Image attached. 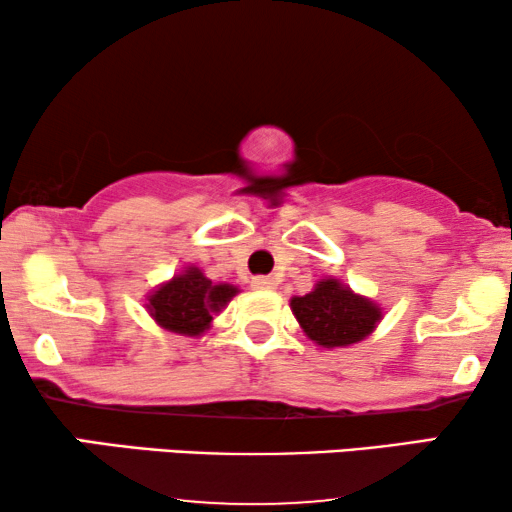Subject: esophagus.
<instances>
[{
	"mask_svg": "<svg viewBox=\"0 0 512 512\" xmlns=\"http://www.w3.org/2000/svg\"><path fill=\"white\" fill-rule=\"evenodd\" d=\"M251 286L258 291H270V289H275L277 282L272 277H254L251 279Z\"/></svg>",
	"mask_w": 512,
	"mask_h": 512,
	"instance_id": "esophagus-1",
	"label": "esophagus"
}]
</instances>
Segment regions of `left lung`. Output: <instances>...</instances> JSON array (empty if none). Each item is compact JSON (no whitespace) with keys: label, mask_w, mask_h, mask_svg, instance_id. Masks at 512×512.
Here are the masks:
<instances>
[{"label":"left lung","mask_w":512,"mask_h":512,"mask_svg":"<svg viewBox=\"0 0 512 512\" xmlns=\"http://www.w3.org/2000/svg\"><path fill=\"white\" fill-rule=\"evenodd\" d=\"M291 310L307 338L321 347H347L373 333L382 312L338 279H324L307 296L293 298Z\"/></svg>","instance_id":"obj_1"}]
</instances>
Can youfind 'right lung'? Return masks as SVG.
I'll use <instances>...</instances> for the list:
<instances>
[{"label":"right lung","mask_w":512,"mask_h":512,"mask_svg":"<svg viewBox=\"0 0 512 512\" xmlns=\"http://www.w3.org/2000/svg\"><path fill=\"white\" fill-rule=\"evenodd\" d=\"M237 293L230 284H212L198 268H188L184 275L160 286L149 296V312L167 331L200 335L219 312Z\"/></svg>","instance_id":"obj_1"}]
</instances>
